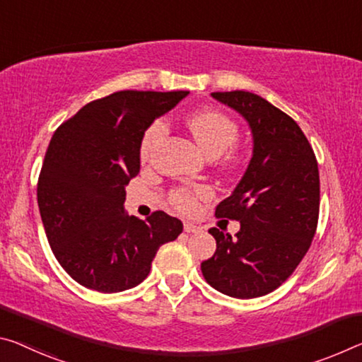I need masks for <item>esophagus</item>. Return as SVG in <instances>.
I'll use <instances>...</instances> for the list:
<instances>
[{
    "label": "esophagus",
    "instance_id": "obj_1",
    "mask_svg": "<svg viewBox=\"0 0 362 362\" xmlns=\"http://www.w3.org/2000/svg\"><path fill=\"white\" fill-rule=\"evenodd\" d=\"M183 230H185L187 233H198L199 230H202V228L193 226V223H190V222H185V223H183Z\"/></svg>",
    "mask_w": 362,
    "mask_h": 362
}]
</instances>
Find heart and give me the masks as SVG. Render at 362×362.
<instances>
[{
    "instance_id": "b5f03b06",
    "label": "heart",
    "mask_w": 362,
    "mask_h": 362,
    "mask_svg": "<svg viewBox=\"0 0 362 362\" xmlns=\"http://www.w3.org/2000/svg\"><path fill=\"white\" fill-rule=\"evenodd\" d=\"M187 124L198 145L212 158L221 156L238 139L237 122L217 109H204V111L194 112L187 119ZM165 135H168V122L164 119H156L143 134L140 143L141 159L150 158L151 151ZM209 194V188L203 185L194 188H177L172 192L170 199L179 211L193 212L197 211L199 199H206Z\"/></svg>"
}]
</instances>
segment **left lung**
I'll return each mask as SVG.
<instances>
[{
  "instance_id": "8db88e82",
  "label": "left lung",
  "mask_w": 362,
  "mask_h": 362,
  "mask_svg": "<svg viewBox=\"0 0 362 362\" xmlns=\"http://www.w3.org/2000/svg\"><path fill=\"white\" fill-rule=\"evenodd\" d=\"M211 95L248 120L253 158L216 208V217L238 221L240 232L209 228L217 248L202 272L221 293L250 300L279 288L311 246L320 203L317 159L300 125L261 96L243 90Z\"/></svg>"
}]
</instances>
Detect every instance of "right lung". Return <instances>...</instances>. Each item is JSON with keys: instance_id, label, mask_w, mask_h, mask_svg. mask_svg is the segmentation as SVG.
<instances>
[{"instance_id": "1", "label": "right lung", "mask_w": 362, "mask_h": 362, "mask_svg": "<svg viewBox=\"0 0 362 362\" xmlns=\"http://www.w3.org/2000/svg\"><path fill=\"white\" fill-rule=\"evenodd\" d=\"M188 91L124 90L85 105L51 139L37 198L48 243L71 277L101 293L148 277L160 245L183 223L154 211L145 221L124 211L125 185L140 172V143L153 120Z\"/></svg>"}]
</instances>
